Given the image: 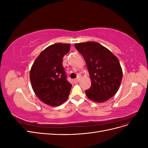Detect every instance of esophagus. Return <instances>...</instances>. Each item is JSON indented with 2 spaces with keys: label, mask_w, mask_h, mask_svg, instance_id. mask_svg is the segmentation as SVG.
Masks as SVG:
<instances>
[{
  "label": "esophagus",
  "mask_w": 148,
  "mask_h": 148,
  "mask_svg": "<svg viewBox=\"0 0 148 148\" xmlns=\"http://www.w3.org/2000/svg\"><path fill=\"white\" fill-rule=\"evenodd\" d=\"M79 81V77L74 79V82H75V83H78Z\"/></svg>",
  "instance_id": "34e87169"
}]
</instances>
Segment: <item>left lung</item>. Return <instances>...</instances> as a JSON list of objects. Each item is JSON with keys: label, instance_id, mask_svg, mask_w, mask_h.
Returning a JSON list of instances; mask_svg holds the SVG:
<instances>
[{"label": "left lung", "instance_id": "left-lung-1", "mask_svg": "<svg viewBox=\"0 0 148 148\" xmlns=\"http://www.w3.org/2000/svg\"><path fill=\"white\" fill-rule=\"evenodd\" d=\"M75 46L84 57L90 75L91 87L85 91L86 96L99 103L110 99L118 91L123 77L117 57L96 42L77 43Z\"/></svg>", "mask_w": 148, "mask_h": 148}]
</instances>
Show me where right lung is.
<instances>
[{"label": "right lung", "instance_id": "add662e5", "mask_svg": "<svg viewBox=\"0 0 148 148\" xmlns=\"http://www.w3.org/2000/svg\"><path fill=\"white\" fill-rule=\"evenodd\" d=\"M70 44L56 43L46 47L31 66L29 78L35 95L42 102L58 106L68 99L71 84L62 65Z\"/></svg>", "mask_w": 148, "mask_h": 148}]
</instances>
